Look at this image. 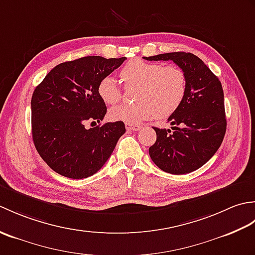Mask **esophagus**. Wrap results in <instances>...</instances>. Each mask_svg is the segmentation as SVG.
<instances>
[{
	"label": "esophagus",
	"instance_id": "obj_1",
	"mask_svg": "<svg viewBox=\"0 0 255 255\" xmlns=\"http://www.w3.org/2000/svg\"><path fill=\"white\" fill-rule=\"evenodd\" d=\"M126 128L128 129V130H132V131H138L141 129V126H139V125H136V124H128L126 123Z\"/></svg>",
	"mask_w": 255,
	"mask_h": 255
}]
</instances>
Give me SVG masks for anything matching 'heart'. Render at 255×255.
Listing matches in <instances>:
<instances>
[{
    "label": "heart",
    "mask_w": 255,
    "mask_h": 255,
    "mask_svg": "<svg viewBox=\"0 0 255 255\" xmlns=\"http://www.w3.org/2000/svg\"><path fill=\"white\" fill-rule=\"evenodd\" d=\"M121 78L127 88L138 86L136 99L139 102L111 108L110 116L114 121L138 124L156 115L166 118L181 106L186 94V75L175 66L134 59L123 68ZM97 92L106 104L113 105L122 99L121 85L112 75L100 80Z\"/></svg>",
    "instance_id": "b5f03b06"
}]
</instances>
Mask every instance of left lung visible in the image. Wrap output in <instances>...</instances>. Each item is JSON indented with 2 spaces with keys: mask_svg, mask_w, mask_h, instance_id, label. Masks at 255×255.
Instances as JSON below:
<instances>
[{
  "mask_svg": "<svg viewBox=\"0 0 255 255\" xmlns=\"http://www.w3.org/2000/svg\"><path fill=\"white\" fill-rule=\"evenodd\" d=\"M149 61L172 60L186 75V94L167 119L170 129L153 127L156 141L149 148L154 164L171 174H186L203 166L223 142L227 121L224 90L203 60L189 52L143 57Z\"/></svg>",
  "mask_w": 255,
  "mask_h": 255,
  "instance_id": "8db88e82",
  "label": "left lung"
}]
</instances>
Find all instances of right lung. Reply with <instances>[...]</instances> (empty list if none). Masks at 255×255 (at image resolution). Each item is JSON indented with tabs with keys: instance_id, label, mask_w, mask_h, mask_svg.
Returning <instances> with one entry per match:
<instances>
[{
	"instance_id": "add662e5",
	"label": "right lung",
	"mask_w": 255,
	"mask_h": 255,
	"mask_svg": "<svg viewBox=\"0 0 255 255\" xmlns=\"http://www.w3.org/2000/svg\"><path fill=\"white\" fill-rule=\"evenodd\" d=\"M125 60L89 56L63 62L35 89L32 140L42 160L58 174L75 180L95 174L126 131L123 122L85 128V124L103 121L107 111L97 92L100 80Z\"/></svg>"
}]
</instances>
